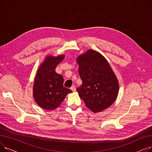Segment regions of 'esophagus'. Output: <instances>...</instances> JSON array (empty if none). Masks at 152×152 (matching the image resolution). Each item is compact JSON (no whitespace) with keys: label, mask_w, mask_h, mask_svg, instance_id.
I'll use <instances>...</instances> for the list:
<instances>
[{"label":"esophagus","mask_w":152,"mask_h":152,"mask_svg":"<svg viewBox=\"0 0 152 152\" xmlns=\"http://www.w3.org/2000/svg\"><path fill=\"white\" fill-rule=\"evenodd\" d=\"M71 90L73 92H75L76 91V87L75 86H73L71 87Z\"/></svg>","instance_id":"34e87169"}]
</instances>
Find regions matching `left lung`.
<instances>
[{
    "mask_svg": "<svg viewBox=\"0 0 152 152\" xmlns=\"http://www.w3.org/2000/svg\"><path fill=\"white\" fill-rule=\"evenodd\" d=\"M82 84L77 88L86 107L96 113L109 108L119 92L118 79L109 63L97 51L89 49L77 57Z\"/></svg>",
    "mask_w": 152,
    "mask_h": 152,
    "instance_id": "1",
    "label": "left lung"
}]
</instances>
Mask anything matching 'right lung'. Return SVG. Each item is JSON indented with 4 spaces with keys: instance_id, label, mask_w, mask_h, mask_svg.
<instances>
[{
    "instance_id": "add662e5",
    "label": "right lung",
    "mask_w": 152,
    "mask_h": 152,
    "mask_svg": "<svg viewBox=\"0 0 152 152\" xmlns=\"http://www.w3.org/2000/svg\"><path fill=\"white\" fill-rule=\"evenodd\" d=\"M65 58L48 55L39 67L33 85V97L37 104L46 110L59 107L68 94L72 91L63 87V77L56 73L55 69Z\"/></svg>"
}]
</instances>
